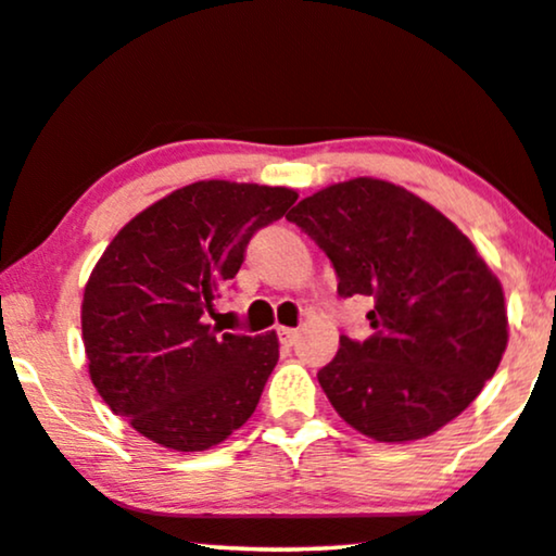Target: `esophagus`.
I'll list each match as a JSON object with an SVG mask.
<instances>
[{
	"label": "esophagus",
	"instance_id": "1",
	"mask_svg": "<svg viewBox=\"0 0 556 556\" xmlns=\"http://www.w3.org/2000/svg\"><path fill=\"white\" fill-rule=\"evenodd\" d=\"M277 336H279V343L290 348V345H294V340H298V330H292V328H279Z\"/></svg>",
	"mask_w": 556,
	"mask_h": 556
}]
</instances>
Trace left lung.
Here are the masks:
<instances>
[{
    "instance_id": "obj_1",
    "label": "left lung",
    "mask_w": 556,
    "mask_h": 556,
    "mask_svg": "<svg viewBox=\"0 0 556 556\" xmlns=\"http://www.w3.org/2000/svg\"><path fill=\"white\" fill-rule=\"evenodd\" d=\"M338 274L340 298H371L374 336H340L317 381L376 442L429 438L483 391L508 345L498 277L453 220L376 177L328 185L290 216Z\"/></svg>"
}]
</instances>
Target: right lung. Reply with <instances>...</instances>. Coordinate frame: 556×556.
Masks as SVG:
<instances>
[{
  "label": "right lung",
  "instance_id": "1",
  "mask_svg": "<svg viewBox=\"0 0 556 556\" xmlns=\"http://www.w3.org/2000/svg\"><path fill=\"white\" fill-rule=\"evenodd\" d=\"M298 201L292 188L201 180L137 213L96 262L80 328L99 396L139 434L203 453L254 414L279 361L277 332L205 323L258 228Z\"/></svg>",
  "mask_w": 556,
  "mask_h": 556
}]
</instances>
